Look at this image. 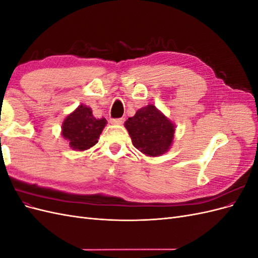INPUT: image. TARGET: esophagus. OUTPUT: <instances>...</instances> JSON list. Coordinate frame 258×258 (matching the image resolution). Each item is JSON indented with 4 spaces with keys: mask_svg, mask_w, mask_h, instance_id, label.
<instances>
[{
    "mask_svg": "<svg viewBox=\"0 0 258 258\" xmlns=\"http://www.w3.org/2000/svg\"><path fill=\"white\" fill-rule=\"evenodd\" d=\"M123 120H124V118H111V123H113V124H121L122 122H123Z\"/></svg>",
    "mask_w": 258,
    "mask_h": 258,
    "instance_id": "34e87169",
    "label": "esophagus"
}]
</instances>
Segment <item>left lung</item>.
I'll use <instances>...</instances> for the list:
<instances>
[{
    "label": "left lung",
    "instance_id": "8db88e82",
    "mask_svg": "<svg viewBox=\"0 0 258 258\" xmlns=\"http://www.w3.org/2000/svg\"><path fill=\"white\" fill-rule=\"evenodd\" d=\"M135 147L145 155L159 156L166 153L174 135L173 123L154 105L140 108L124 122Z\"/></svg>",
    "mask_w": 258,
    "mask_h": 258
}]
</instances>
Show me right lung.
<instances>
[{"instance_id":"obj_1","label":"right lung","mask_w":258,"mask_h":258,"mask_svg":"<svg viewBox=\"0 0 258 258\" xmlns=\"http://www.w3.org/2000/svg\"><path fill=\"white\" fill-rule=\"evenodd\" d=\"M106 122L105 118L93 117L90 107L80 105L62 123V136L73 150L85 151L98 142Z\"/></svg>"}]
</instances>
